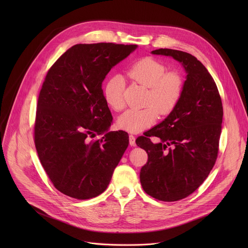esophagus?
Segmentation results:
<instances>
[{
	"label": "esophagus",
	"mask_w": 248,
	"mask_h": 248,
	"mask_svg": "<svg viewBox=\"0 0 248 248\" xmlns=\"http://www.w3.org/2000/svg\"><path fill=\"white\" fill-rule=\"evenodd\" d=\"M128 139H129V145L130 146H135L136 145V143H135V136L134 135L129 134Z\"/></svg>",
	"instance_id": "1"
}]
</instances>
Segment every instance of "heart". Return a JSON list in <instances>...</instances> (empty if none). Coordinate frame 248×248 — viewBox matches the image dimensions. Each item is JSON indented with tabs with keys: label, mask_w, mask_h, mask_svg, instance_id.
<instances>
[{
	"label": "heart",
	"mask_w": 248,
	"mask_h": 248,
	"mask_svg": "<svg viewBox=\"0 0 248 248\" xmlns=\"http://www.w3.org/2000/svg\"><path fill=\"white\" fill-rule=\"evenodd\" d=\"M127 76L135 82L147 87L143 109H129L118 119L119 128L130 133H138L149 128L157 120L158 114L169 115L178 106L184 91V78L175 70L167 72L166 65L153 58H143L134 62L127 70ZM124 79L115 76L106 81L103 94L106 103L115 111L124 107Z\"/></svg>",
	"instance_id": "b5f03b06"
}]
</instances>
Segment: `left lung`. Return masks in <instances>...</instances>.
<instances>
[{"label":"left lung","mask_w":248,"mask_h":248,"mask_svg":"<svg viewBox=\"0 0 248 248\" xmlns=\"http://www.w3.org/2000/svg\"><path fill=\"white\" fill-rule=\"evenodd\" d=\"M154 55L172 57L186 72L182 98L159 124L135 140L148 154L140 170L144 191L161 201L184 199L194 192L213 169L219 151L223 105L217 85L194 56L171 49ZM160 138L154 145L150 137Z\"/></svg>","instance_id":"8db88e82"}]
</instances>
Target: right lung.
<instances>
[{"mask_svg": "<svg viewBox=\"0 0 248 248\" xmlns=\"http://www.w3.org/2000/svg\"><path fill=\"white\" fill-rule=\"evenodd\" d=\"M137 45L77 44L48 70L38 97L34 142L54 186L76 199L108 187L128 146L125 131H108L113 117L102 82ZM105 133L102 139L91 140Z\"/></svg>", "mask_w": 248, "mask_h": 248, "instance_id": "1", "label": "right lung"}]
</instances>
